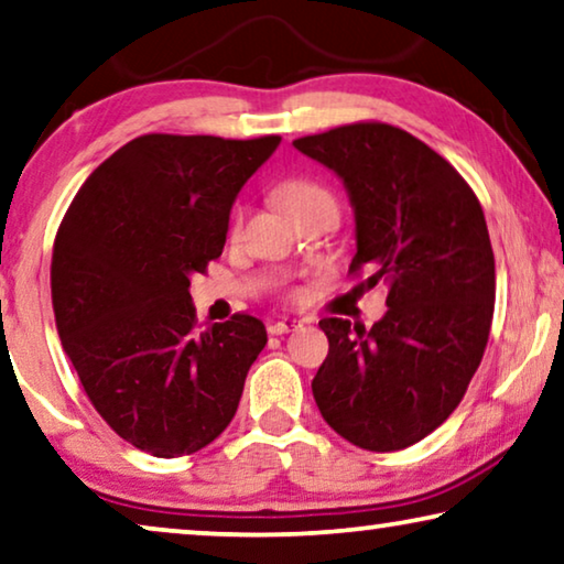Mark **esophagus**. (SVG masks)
Returning <instances> with one entry per match:
<instances>
[{
  "mask_svg": "<svg viewBox=\"0 0 564 564\" xmlns=\"http://www.w3.org/2000/svg\"><path fill=\"white\" fill-rule=\"evenodd\" d=\"M296 326H301V324L293 322V318H281V322H271V324H268V334H271V336H281V334L293 332V329H296Z\"/></svg>",
  "mask_w": 564,
  "mask_h": 564,
  "instance_id": "obj_1",
  "label": "esophagus"
}]
</instances>
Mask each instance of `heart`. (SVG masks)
Masks as SVG:
<instances>
[{
	"mask_svg": "<svg viewBox=\"0 0 564 564\" xmlns=\"http://www.w3.org/2000/svg\"><path fill=\"white\" fill-rule=\"evenodd\" d=\"M275 197H279V205L283 207V213L289 217L308 213V209H329V213L336 215L334 192L326 187V184L316 182V180H306V176L285 180L281 187L275 189ZM240 217H242V213L232 217V225H230L232 232L240 228ZM289 299H299V291H291Z\"/></svg>",
	"mask_w": 564,
	"mask_h": 564,
	"instance_id": "b5f03b06",
	"label": "heart"
}]
</instances>
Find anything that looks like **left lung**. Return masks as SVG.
I'll return each mask as SVG.
<instances>
[{
    "mask_svg": "<svg viewBox=\"0 0 564 564\" xmlns=\"http://www.w3.org/2000/svg\"><path fill=\"white\" fill-rule=\"evenodd\" d=\"M293 147L341 176L357 215L349 275L388 285L372 329L322 318L329 355L311 382L326 423L365 451H400L464 400L489 341L497 271L484 209L451 162L384 121Z\"/></svg>",
    "mask_w": 564,
    "mask_h": 564,
    "instance_id": "obj_1",
    "label": "left lung"
}]
</instances>
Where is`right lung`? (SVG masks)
I'll return each instance as SVG.
<instances>
[{
    "label": "right lung",
    "instance_id": "1",
    "mask_svg": "<svg viewBox=\"0 0 564 564\" xmlns=\"http://www.w3.org/2000/svg\"><path fill=\"white\" fill-rule=\"evenodd\" d=\"M281 137L144 133L83 182L55 235L63 349L116 435L156 458L213 443L268 336L256 316L202 329L189 279L223 256L230 207Z\"/></svg>",
    "mask_w": 564,
    "mask_h": 564
}]
</instances>
